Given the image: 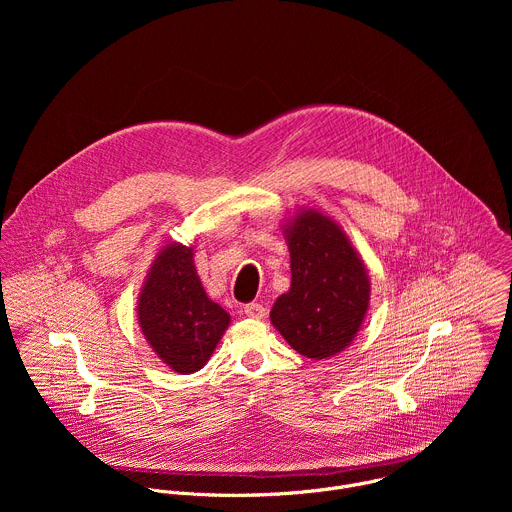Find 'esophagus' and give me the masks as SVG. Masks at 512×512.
<instances>
[{"label": "esophagus", "mask_w": 512, "mask_h": 512, "mask_svg": "<svg viewBox=\"0 0 512 512\" xmlns=\"http://www.w3.org/2000/svg\"><path fill=\"white\" fill-rule=\"evenodd\" d=\"M245 314L249 316V318H253V320H261L263 316H265V308L261 306V304H247L245 306Z\"/></svg>", "instance_id": "obj_1"}]
</instances>
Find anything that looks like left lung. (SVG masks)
Returning a JSON list of instances; mask_svg holds the SVG:
<instances>
[{
	"label": "left lung",
	"instance_id": "1",
	"mask_svg": "<svg viewBox=\"0 0 512 512\" xmlns=\"http://www.w3.org/2000/svg\"><path fill=\"white\" fill-rule=\"evenodd\" d=\"M291 285L271 308V324L306 358L348 348L371 304V279L332 216L302 208L283 223Z\"/></svg>",
	"mask_w": 512,
	"mask_h": 512
}]
</instances>
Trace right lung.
<instances>
[{
	"label": "right lung",
	"mask_w": 512,
	"mask_h": 512,
	"mask_svg": "<svg viewBox=\"0 0 512 512\" xmlns=\"http://www.w3.org/2000/svg\"><path fill=\"white\" fill-rule=\"evenodd\" d=\"M141 334L174 373L200 371L231 316L212 302L194 267V247L166 243L154 259L137 298Z\"/></svg>",
	"instance_id": "right-lung-1"
}]
</instances>
